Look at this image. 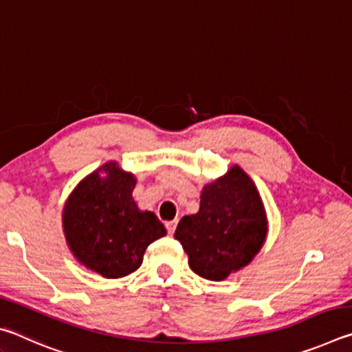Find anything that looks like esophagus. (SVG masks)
<instances>
[{
	"mask_svg": "<svg viewBox=\"0 0 352 352\" xmlns=\"http://www.w3.org/2000/svg\"><path fill=\"white\" fill-rule=\"evenodd\" d=\"M177 228V220H170V222H166V230H168L169 234H174Z\"/></svg>",
	"mask_w": 352,
	"mask_h": 352,
	"instance_id": "1",
	"label": "esophagus"
}]
</instances>
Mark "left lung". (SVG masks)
<instances>
[{"label":"left lung","mask_w":352,"mask_h":352,"mask_svg":"<svg viewBox=\"0 0 352 352\" xmlns=\"http://www.w3.org/2000/svg\"><path fill=\"white\" fill-rule=\"evenodd\" d=\"M265 234L264 205L252 178L239 166L206 184L199 212L184 216L175 230L190 269L211 281H222L245 267L261 250Z\"/></svg>","instance_id":"left-lung-1"}]
</instances>
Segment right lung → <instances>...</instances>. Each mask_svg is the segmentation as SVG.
I'll use <instances>...</instances> for the list:
<instances>
[{
  "label": "right lung",
  "mask_w": 352,
  "mask_h": 352,
  "mask_svg": "<svg viewBox=\"0 0 352 352\" xmlns=\"http://www.w3.org/2000/svg\"><path fill=\"white\" fill-rule=\"evenodd\" d=\"M135 184L132 174L107 163L83 178L65 205L63 228L71 252L104 278L135 272L146 248L166 236L158 217L136 206Z\"/></svg>",
  "instance_id": "obj_1"
}]
</instances>
